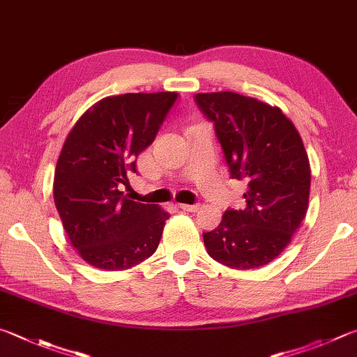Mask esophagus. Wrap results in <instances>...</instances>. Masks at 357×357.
Segmentation results:
<instances>
[{
    "mask_svg": "<svg viewBox=\"0 0 357 357\" xmlns=\"http://www.w3.org/2000/svg\"><path fill=\"white\" fill-rule=\"evenodd\" d=\"M179 207L183 211H187V212H195V211L199 209V204L198 203L197 204H179Z\"/></svg>",
    "mask_w": 357,
    "mask_h": 357,
    "instance_id": "34e87169",
    "label": "esophagus"
}]
</instances>
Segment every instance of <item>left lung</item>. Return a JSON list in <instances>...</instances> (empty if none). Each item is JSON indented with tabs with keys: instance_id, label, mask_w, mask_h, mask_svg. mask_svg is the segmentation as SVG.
<instances>
[{
	"instance_id": "1",
	"label": "left lung",
	"mask_w": 357,
	"mask_h": 357,
	"mask_svg": "<svg viewBox=\"0 0 357 357\" xmlns=\"http://www.w3.org/2000/svg\"><path fill=\"white\" fill-rule=\"evenodd\" d=\"M213 123L232 179L246 184L243 209H226L203 232L213 261L237 270L267 265L281 255L307 211L310 167L300 134L280 107L234 92L198 93Z\"/></svg>"
}]
</instances>
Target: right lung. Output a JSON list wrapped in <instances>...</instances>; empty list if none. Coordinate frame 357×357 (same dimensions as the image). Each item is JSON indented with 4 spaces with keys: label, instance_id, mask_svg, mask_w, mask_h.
<instances>
[{
    "label": "right lung",
    "instance_id": "right-lung-1",
    "mask_svg": "<svg viewBox=\"0 0 357 357\" xmlns=\"http://www.w3.org/2000/svg\"><path fill=\"white\" fill-rule=\"evenodd\" d=\"M178 93H125L84 114L62 146L54 203L71 245L87 264L126 270L156 251L165 220L156 204L128 199L120 185L164 125Z\"/></svg>",
    "mask_w": 357,
    "mask_h": 357
}]
</instances>
